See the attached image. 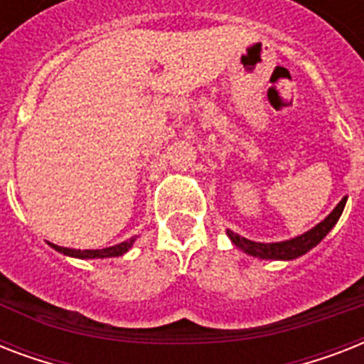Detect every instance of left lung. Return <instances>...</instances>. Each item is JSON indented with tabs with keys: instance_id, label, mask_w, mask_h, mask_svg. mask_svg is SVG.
Returning <instances> with one entry per match:
<instances>
[{
	"instance_id": "left-lung-1",
	"label": "left lung",
	"mask_w": 364,
	"mask_h": 364,
	"mask_svg": "<svg viewBox=\"0 0 364 364\" xmlns=\"http://www.w3.org/2000/svg\"><path fill=\"white\" fill-rule=\"evenodd\" d=\"M346 202H348V196L340 200L338 205L334 208L331 213H328L325 219H323L319 225H316L314 228H310L308 232L300 234L296 238L285 240V242H274V243H260L253 242V240H247L240 236V234L232 232V230H227V236L230 238V242L236 245L238 249H242L243 253L251 255V257H257V259L264 260H293L299 259L302 255H306L310 249H314L317 243L321 242L325 236H327L333 227L338 223L340 215L346 208Z\"/></svg>"
}]
</instances>
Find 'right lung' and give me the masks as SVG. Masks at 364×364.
Here are the masks:
<instances>
[{
    "label": "right lung",
    "mask_w": 364,
    "mask_h": 364,
    "mask_svg": "<svg viewBox=\"0 0 364 364\" xmlns=\"http://www.w3.org/2000/svg\"><path fill=\"white\" fill-rule=\"evenodd\" d=\"M134 242H136V238L126 240V242L117 243V245H111V247L105 249H82V251L81 249L60 247V245H54V243H48V245L56 249L58 253H64L65 257H73V259H109V257H122L134 245Z\"/></svg>",
    "instance_id": "right-lung-1"
}]
</instances>
